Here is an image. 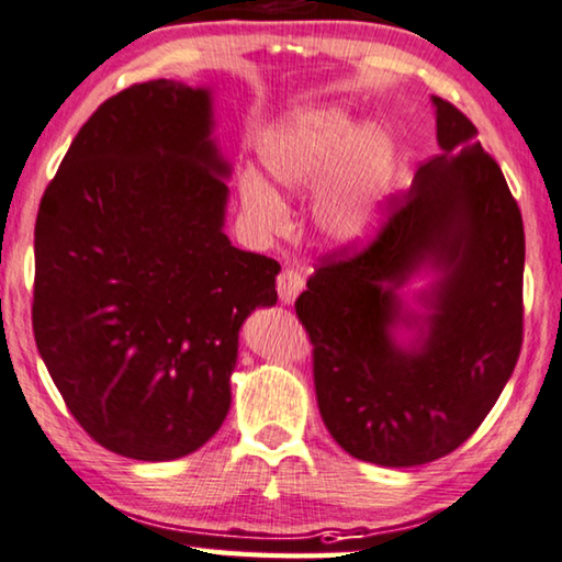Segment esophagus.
<instances>
[{
    "label": "esophagus",
    "mask_w": 562,
    "mask_h": 562,
    "mask_svg": "<svg viewBox=\"0 0 562 562\" xmlns=\"http://www.w3.org/2000/svg\"><path fill=\"white\" fill-rule=\"evenodd\" d=\"M301 289H304V273L294 266L283 268L279 276V299L283 304H294L296 296L301 294Z\"/></svg>",
    "instance_id": "esophagus-1"
}]
</instances>
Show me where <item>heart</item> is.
Returning a JSON list of instances; mask_svg holds the SVG:
<instances>
[{
	"mask_svg": "<svg viewBox=\"0 0 562 562\" xmlns=\"http://www.w3.org/2000/svg\"><path fill=\"white\" fill-rule=\"evenodd\" d=\"M258 157L268 180L286 194L319 190L314 221L341 246L375 235L390 180V142L378 126H362L339 105H306L283 116ZM243 213L258 231L286 225V202L263 177L246 172L238 184Z\"/></svg>",
	"mask_w": 562,
	"mask_h": 562,
	"instance_id": "1",
	"label": "heart"
}]
</instances>
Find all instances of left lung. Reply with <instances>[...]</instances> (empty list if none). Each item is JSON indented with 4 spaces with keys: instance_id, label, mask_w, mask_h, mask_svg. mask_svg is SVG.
<instances>
[{
    "instance_id": "8db88e82",
    "label": "left lung",
    "mask_w": 562,
    "mask_h": 562,
    "mask_svg": "<svg viewBox=\"0 0 562 562\" xmlns=\"http://www.w3.org/2000/svg\"><path fill=\"white\" fill-rule=\"evenodd\" d=\"M441 154L360 254L327 256L296 299L314 345L322 420L349 457L418 467L446 457L482 426L522 347V215L476 126L434 95ZM437 273L417 295L400 291ZM411 330V342L394 335Z\"/></svg>"
}]
</instances>
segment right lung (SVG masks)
I'll list each match as a JSON object with an SVG mask.
<instances>
[{
	"mask_svg": "<svg viewBox=\"0 0 562 562\" xmlns=\"http://www.w3.org/2000/svg\"><path fill=\"white\" fill-rule=\"evenodd\" d=\"M213 128L210 88H126L40 202V357L86 434L136 461L182 459L217 434L243 322L279 299L281 266L223 231L231 165Z\"/></svg>",
	"mask_w": 562,
	"mask_h": 562,
	"instance_id": "right-lung-1",
	"label": "right lung"
}]
</instances>
